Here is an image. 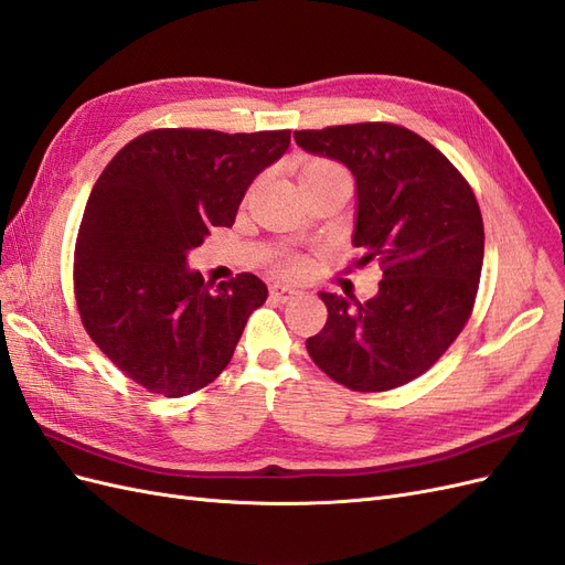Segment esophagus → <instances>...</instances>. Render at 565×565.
I'll return each mask as SVG.
<instances>
[{
	"label": "esophagus",
	"instance_id": "1",
	"mask_svg": "<svg viewBox=\"0 0 565 565\" xmlns=\"http://www.w3.org/2000/svg\"><path fill=\"white\" fill-rule=\"evenodd\" d=\"M296 294H298L296 288L286 286V284H271V288H269V296H271V300H277V302H288V300H291Z\"/></svg>",
	"mask_w": 565,
	"mask_h": 565
}]
</instances>
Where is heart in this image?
<instances>
[{
    "label": "heart",
    "instance_id": "1",
    "mask_svg": "<svg viewBox=\"0 0 565 565\" xmlns=\"http://www.w3.org/2000/svg\"><path fill=\"white\" fill-rule=\"evenodd\" d=\"M343 167H339L337 162H331V159H324V157H308L302 159L300 162V181H312V179H320L324 177V173H331V171H339ZM279 269L284 274H288V277H298V274H302L308 269V259L300 257V255H284L279 259Z\"/></svg>",
    "mask_w": 565,
    "mask_h": 565
}]
</instances>
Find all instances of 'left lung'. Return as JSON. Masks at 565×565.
Instances as JSON below:
<instances>
[{"instance_id": "obj_1", "label": "left lung", "mask_w": 565, "mask_h": 565, "mask_svg": "<svg viewBox=\"0 0 565 565\" xmlns=\"http://www.w3.org/2000/svg\"><path fill=\"white\" fill-rule=\"evenodd\" d=\"M302 150L353 171V267L384 279L358 302L320 294L327 324L306 341L315 365L351 392H388L425 374L468 324L484 257V224L466 177L408 128L365 121L296 131Z\"/></svg>"}]
</instances>
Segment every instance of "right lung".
Returning a JSON list of instances; mask_svg holds the SVG:
<instances>
[{
	"label": "right lung",
	"instance_id": "1",
	"mask_svg": "<svg viewBox=\"0 0 565 565\" xmlns=\"http://www.w3.org/2000/svg\"><path fill=\"white\" fill-rule=\"evenodd\" d=\"M288 142L291 131L154 128L99 173L76 238V306L97 349L150 394L181 398L220 377L267 300L255 274L212 288L185 255L234 224Z\"/></svg>",
	"mask_w": 565,
	"mask_h": 565
}]
</instances>
